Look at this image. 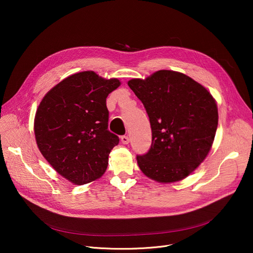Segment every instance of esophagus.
Here are the masks:
<instances>
[{"label": "esophagus", "instance_id": "1", "mask_svg": "<svg viewBox=\"0 0 253 253\" xmlns=\"http://www.w3.org/2000/svg\"><path fill=\"white\" fill-rule=\"evenodd\" d=\"M129 141H130V139H129V137H128V136H126V135L121 136V142H122L123 144H128V143H129Z\"/></svg>", "mask_w": 253, "mask_h": 253}]
</instances>
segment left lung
<instances>
[{"label":"left lung","mask_w":253,"mask_h":253,"mask_svg":"<svg viewBox=\"0 0 253 253\" xmlns=\"http://www.w3.org/2000/svg\"><path fill=\"white\" fill-rule=\"evenodd\" d=\"M128 86L143 103L152 128L150 151L136 160L142 173L161 183L182 180L209 154L218 124L217 104L200 83L161 70Z\"/></svg>","instance_id":"1"}]
</instances>
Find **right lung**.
<instances>
[{
    "mask_svg": "<svg viewBox=\"0 0 253 253\" xmlns=\"http://www.w3.org/2000/svg\"><path fill=\"white\" fill-rule=\"evenodd\" d=\"M121 82L85 71L63 79L40 102L37 145L62 177L83 185L102 176L119 137L108 130L106 97Z\"/></svg>",
    "mask_w": 253,
    "mask_h": 253,
    "instance_id": "right-lung-1",
    "label": "right lung"
}]
</instances>
